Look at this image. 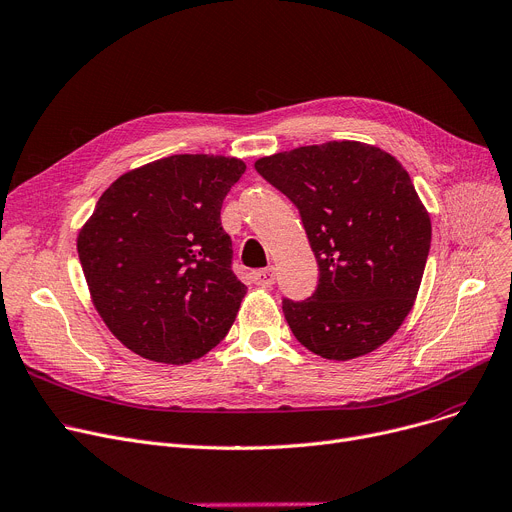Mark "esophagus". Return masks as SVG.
<instances>
[{
  "instance_id": "obj_1",
  "label": "esophagus",
  "mask_w": 512,
  "mask_h": 512,
  "mask_svg": "<svg viewBox=\"0 0 512 512\" xmlns=\"http://www.w3.org/2000/svg\"><path fill=\"white\" fill-rule=\"evenodd\" d=\"M252 283L258 287H273L275 285V268H262L252 273Z\"/></svg>"
}]
</instances>
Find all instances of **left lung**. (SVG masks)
I'll use <instances>...</instances> for the list:
<instances>
[{
    "mask_svg": "<svg viewBox=\"0 0 512 512\" xmlns=\"http://www.w3.org/2000/svg\"><path fill=\"white\" fill-rule=\"evenodd\" d=\"M254 167L297 206L320 270L312 297L283 299L295 339L335 362L378 349L411 312L432 242L409 173L355 140L299 146Z\"/></svg>",
    "mask_w": 512,
    "mask_h": 512,
    "instance_id": "1",
    "label": "left lung"
}]
</instances>
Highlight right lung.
Wrapping results in <instances>:
<instances>
[{"label": "right lung", "mask_w": 512, "mask_h": 512, "mask_svg": "<svg viewBox=\"0 0 512 512\" xmlns=\"http://www.w3.org/2000/svg\"><path fill=\"white\" fill-rule=\"evenodd\" d=\"M246 163L173 155L119 175L78 233L93 304L150 362L188 364L217 347L248 287L231 270L221 206Z\"/></svg>", "instance_id": "obj_1"}]
</instances>
